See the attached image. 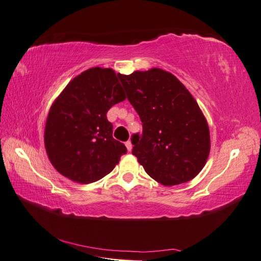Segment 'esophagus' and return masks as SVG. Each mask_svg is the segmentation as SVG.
I'll list each match as a JSON object with an SVG mask.
<instances>
[{
  "mask_svg": "<svg viewBox=\"0 0 261 261\" xmlns=\"http://www.w3.org/2000/svg\"><path fill=\"white\" fill-rule=\"evenodd\" d=\"M125 147H126V149L129 151H131L132 150V142H131V140H127L126 142H125Z\"/></svg>",
  "mask_w": 261,
  "mask_h": 261,
  "instance_id": "34e87169",
  "label": "esophagus"
}]
</instances>
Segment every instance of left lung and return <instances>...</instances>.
Instances as JSON below:
<instances>
[{
	"label": "left lung",
	"mask_w": 261,
	"mask_h": 261,
	"mask_svg": "<svg viewBox=\"0 0 261 261\" xmlns=\"http://www.w3.org/2000/svg\"><path fill=\"white\" fill-rule=\"evenodd\" d=\"M118 75L142 122V135L131 138L132 154L165 186L193 179L206 163L211 142L206 119L192 94L160 68Z\"/></svg>",
	"instance_id": "8db88e82"
}]
</instances>
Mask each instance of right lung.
<instances>
[{
    "label": "right lung",
    "mask_w": 261,
    "mask_h": 261,
    "mask_svg": "<svg viewBox=\"0 0 261 261\" xmlns=\"http://www.w3.org/2000/svg\"><path fill=\"white\" fill-rule=\"evenodd\" d=\"M119 75L111 68L94 67L76 76L49 111L45 127L48 158L70 180L90 184L103 178L126 153L112 137L107 113L125 99Z\"/></svg>",
    "instance_id": "add662e5"
}]
</instances>
